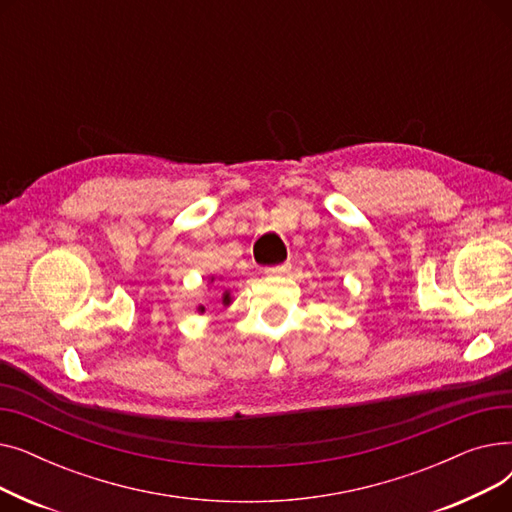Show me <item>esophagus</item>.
I'll list each match as a JSON object with an SVG mask.
<instances>
[{"instance_id": "esophagus-1", "label": "esophagus", "mask_w": 512, "mask_h": 512, "mask_svg": "<svg viewBox=\"0 0 512 512\" xmlns=\"http://www.w3.org/2000/svg\"><path fill=\"white\" fill-rule=\"evenodd\" d=\"M290 272V263H278V265H272V267H265V274L267 276H284Z\"/></svg>"}]
</instances>
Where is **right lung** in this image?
<instances>
[{
	"instance_id": "1",
	"label": "right lung",
	"mask_w": 512,
	"mask_h": 512,
	"mask_svg": "<svg viewBox=\"0 0 512 512\" xmlns=\"http://www.w3.org/2000/svg\"><path fill=\"white\" fill-rule=\"evenodd\" d=\"M222 303H224V305H230V292H224V297H222ZM199 311L203 313V311H205V307L201 305V307H199Z\"/></svg>"
}]
</instances>
